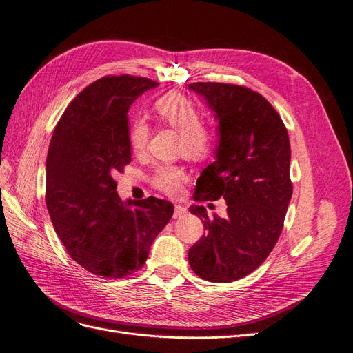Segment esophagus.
Instances as JSON below:
<instances>
[{
    "label": "esophagus",
    "instance_id": "1",
    "mask_svg": "<svg viewBox=\"0 0 353 353\" xmlns=\"http://www.w3.org/2000/svg\"><path fill=\"white\" fill-rule=\"evenodd\" d=\"M186 212H188V208L181 207V205H176V207H174L173 217H174V219H179V217H181V215H185Z\"/></svg>",
    "mask_w": 353,
    "mask_h": 353
}]
</instances>
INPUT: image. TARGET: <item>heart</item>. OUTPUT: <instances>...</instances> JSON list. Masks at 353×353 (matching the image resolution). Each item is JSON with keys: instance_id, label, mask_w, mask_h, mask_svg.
Listing matches in <instances>:
<instances>
[{"instance_id": "heart-1", "label": "heart", "mask_w": 353, "mask_h": 353, "mask_svg": "<svg viewBox=\"0 0 353 353\" xmlns=\"http://www.w3.org/2000/svg\"><path fill=\"white\" fill-rule=\"evenodd\" d=\"M158 119L181 134L180 152L192 160H207L217 145V133L202 124V111L192 99L180 94H167L155 101ZM150 136V126L143 119H136L129 132L132 151L141 154ZM188 179L186 172L177 165H158L152 174V186L170 196H177Z\"/></svg>"}]
</instances>
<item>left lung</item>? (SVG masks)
<instances>
[{
    "mask_svg": "<svg viewBox=\"0 0 353 353\" xmlns=\"http://www.w3.org/2000/svg\"><path fill=\"white\" fill-rule=\"evenodd\" d=\"M188 88L207 99L220 132L217 160L203 168L193 198L227 202L225 219L190 207L207 233L189 249V265L203 280L230 283L263 264L283 230L293 192L289 134L274 107L252 89L215 82Z\"/></svg>",
    "mask_w": 353,
    "mask_h": 353,
    "instance_id": "1",
    "label": "left lung"
}]
</instances>
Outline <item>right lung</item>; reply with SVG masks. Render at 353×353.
Segmentation results:
<instances>
[{"instance_id":"right-lung-1","label":"right lung","mask_w":353,"mask_h":353,"mask_svg":"<svg viewBox=\"0 0 353 353\" xmlns=\"http://www.w3.org/2000/svg\"><path fill=\"white\" fill-rule=\"evenodd\" d=\"M158 83L130 74L86 86L63 112L48 148L45 202L57 236L86 271L123 279L142 268L173 203L121 202L114 176L130 161V105Z\"/></svg>"}]
</instances>
